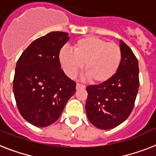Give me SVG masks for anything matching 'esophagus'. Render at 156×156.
<instances>
[{"mask_svg": "<svg viewBox=\"0 0 156 156\" xmlns=\"http://www.w3.org/2000/svg\"><path fill=\"white\" fill-rule=\"evenodd\" d=\"M86 88V86L83 84H81V83H77L76 84V89H85Z\"/></svg>", "mask_w": 156, "mask_h": 156, "instance_id": "34e87169", "label": "esophagus"}]
</instances>
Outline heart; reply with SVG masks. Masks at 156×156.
Listing matches in <instances>:
<instances>
[{
	"label": "heart",
	"mask_w": 156,
	"mask_h": 156,
	"mask_svg": "<svg viewBox=\"0 0 156 156\" xmlns=\"http://www.w3.org/2000/svg\"><path fill=\"white\" fill-rule=\"evenodd\" d=\"M73 49L74 52L62 49L59 53L61 66L70 78H74L85 64V72L89 80L102 84L111 80L119 68L122 52L115 43L90 36L78 40Z\"/></svg>",
	"instance_id": "heart-1"
}]
</instances>
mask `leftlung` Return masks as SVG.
<instances>
[{"label": "left lung", "instance_id": "1", "mask_svg": "<svg viewBox=\"0 0 156 156\" xmlns=\"http://www.w3.org/2000/svg\"><path fill=\"white\" fill-rule=\"evenodd\" d=\"M119 45L122 59L115 75L108 82L87 87V118L102 130L114 128L129 117L140 86L137 58L122 40Z\"/></svg>", "mask_w": 156, "mask_h": 156}]
</instances>
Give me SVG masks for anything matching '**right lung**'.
Here are the masks:
<instances>
[{
    "mask_svg": "<svg viewBox=\"0 0 156 156\" xmlns=\"http://www.w3.org/2000/svg\"><path fill=\"white\" fill-rule=\"evenodd\" d=\"M69 39L64 32H51L33 41L19 58L13 94L21 116L38 127L54 123L75 93L76 82L61 69L59 53Z\"/></svg>",
    "mask_w": 156,
    "mask_h": 156,
    "instance_id": "add662e5",
    "label": "right lung"
}]
</instances>
